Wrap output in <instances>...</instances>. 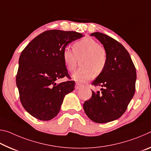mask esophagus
I'll use <instances>...</instances> for the list:
<instances>
[{"instance_id": "obj_1", "label": "esophagus", "mask_w": 151, "mask_h": 151, "mask_svg": "<svg viewBox=\"0 0 151 151\" xmlns=\"http://www.w3.org/2000/svg\"><path fill=\"white\" fill-rule=\"evenodd\" d=\"M82 86H83V85H82V84L79 83H76V85H75V89H76V90H78V89L80 88Z\"/></svg>"}]
</instances>
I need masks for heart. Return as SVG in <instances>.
Instances as JSON below:
<instances>
[{
  "label": "heart",
  "instance_id": "heart-1",
  "mask_svg": "<svg viewBox=\"0 0 151 151\" xmlns=\"http://www.w3.org/2000/svg\"><path fill=\"white\" fill-rule=\"evenodd\" d=\"M83 57L81 65L83 66L72 75L74 80L83 83L93 78L94 75L100 74L104 70L107 62V53L105 48L91 37H85L75 42L73 50L64 48L63 58L68 71L75 69L77 58Z\"/></svg>",
  "mask_w": 151,
  "mask_h": 151
}]
</instances>
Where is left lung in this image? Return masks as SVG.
<instances>
[{"instance_id": "8db88e82", "label": "left lung", "mask_w": 151, "mask_h": 151, "mask_svg": "<svg viewBox=\"0 0 151 151\" xmlns=\"http://www.w3.org/2000/svg\"><path fill=\"white\" fill-rule=\"evenodd\" d=\"M95 37L105 48L107 62L104 70L92 85L101 86V91H92V96L83 104L89 119L105 123L124 113L135 92L137 73L129 53L121 43L109 36L96 32Z\"/></svg>"}]
</instances>
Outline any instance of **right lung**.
I'll list each match as a JSON object with an SVG mask.
<instances>
[{"mask_svg": "<svg viewBox=\"0 0 151 151\" xmlns=\"http://www.w3.org/2000/svg\"><path fill=\"white\" fill-rule=\"evenodd\" d=\"M75 31L50 30L31 40L22 51L16 83L24 109L35 118L49 121L57 115L64 97L75 88V81L57 84L69 77L63 51L70 42L83 37Z\"/></svg>", "mask_w": 151, "mask_h": 151, "instance_id": "obj_1", "label": "right lung"}]
</instances>
